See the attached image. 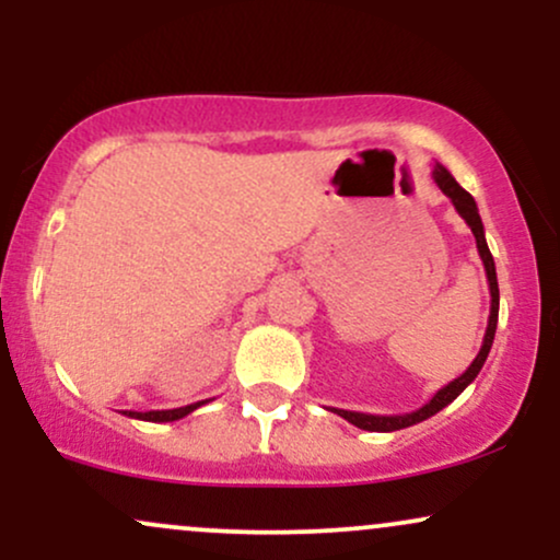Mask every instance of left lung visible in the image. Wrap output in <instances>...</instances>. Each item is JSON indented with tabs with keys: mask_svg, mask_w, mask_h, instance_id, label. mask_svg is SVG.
I'll use <instances>...</instances> for the list:
<instances>
[{
	"mask_svg": "<svg viewBox=\"0 0 560 560\" xmlns=\"http://www.w3.org/2000/svg\"><path fill=\"white\" fill-rule=\"evenodd\" d=\"M432 178L434 184L440 186L442 195L450 197V202H453V208L458 210V215L464 218L468 223V229H471L474 240H477V249H479V258L485 262V273H487V284H490V318H487V331H485V339H481V347L477 352V358H474L471 365L460 374L458 378H453V382L445 384L442 389H436V395L429 400L427 405H421L419 410H413V413H402V416H374V413H358V410H342V408H331L334 413L342 416L345 421H350L352 427L358 429H365V432H397V429H408L413 427V423H421L427 419H432L434 413H440L442 408H447L450 402L455 400V397L464 392L468 384L474 382V378L479 376L481 365H485L487 355H490V347H492V339H494V329H498V311H500V289H498V273H494V260H492V253L490 247H487V240H485V223H481L479 218V208L477 202H474V197L468 195V191L455 182L453 176H450V171L445 165L436 163L434 171H432Z\"/></svg>",
	"mask_w": 560,
	"mask_h": 560,
	"instance_id": "obj_1",
	"label": "left lung"
}]
</instances>
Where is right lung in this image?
Masks as SVG:
<instances>
[{"instance_id":"1","label":"right lung","mask_w":560,"mask_h":560,"mask_svg":"<svg viewBox=\"0 0 560 560\" xmlns=\"http://www.w3.org/2000/svg\"><path fill=\"white\" fill-rule=\"evenodd\" d=\"M205 402H210V400H199V402L184 405V408H171V410H147V413H141V410H124V416H128V419H139V421L168 423V421L184 419V416H189L191 410H197L199 405H205Z\"/></svg>"}]
</instances>
